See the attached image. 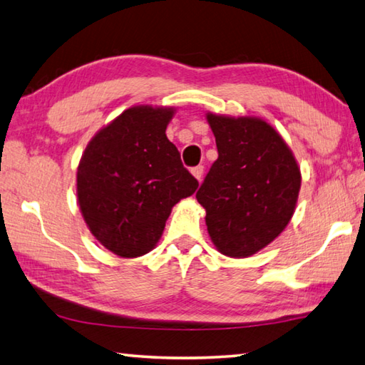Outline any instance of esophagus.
I'll return each instance as SVG.
<instances>
[{"mask_svg":"<svg viewBox=\"0 0 365 365\" xmlns=\"http://www.w3.org/2000/svg\"><path fill=\"white\" fill-rule=\"evenodd\" d=\"M190 173H192V175L199 179V181H202V178H203V166L202 165H199V166H194L192 170H190Z\"/></svg>","mask_w":365,"mask_h":365,"instance_id":"obj_1","label":"esophagus"}]
</instances>
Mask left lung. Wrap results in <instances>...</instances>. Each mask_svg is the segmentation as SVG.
<instances>
[{
    "label": "left lung",
    "instance_id": "8db88e82",
    "mask_svg": "<svg viewBox=\"0 0 365 365\" xmlns=\"http://www.w3.org/2000/svg\"><path fill=\"white\" fill-rule=\"evenodd\" d=\"M207 120L218 158L195 197L218 252L252 257L290 222L302 173L290 147L264 120L216 113Z\"/></svg>",
    "mask_w": 365,
    "mask_h": 365
}]
</instances>
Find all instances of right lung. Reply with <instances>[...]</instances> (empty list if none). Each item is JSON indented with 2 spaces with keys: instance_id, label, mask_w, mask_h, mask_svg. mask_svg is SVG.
Here are the masks:
<instances>
[{
  "instance_id": "right-lung-1",
  "label": "right lung",
  "mask_w": 365,
  "mask_h": 365,
  "mask_svg": "<svg viewBox=\"0 0 365 365\" xmlns=\"http://www.w3.org/2000/svg\"><path fill=\"white\" fill-rule=\"evenodd\" d=\"M173 107L134 106L89 140L76 195L89 231L107 250L136 258L153 250L171 208L199 181L166 138Z\"/></svg>"
}]
</instances>
